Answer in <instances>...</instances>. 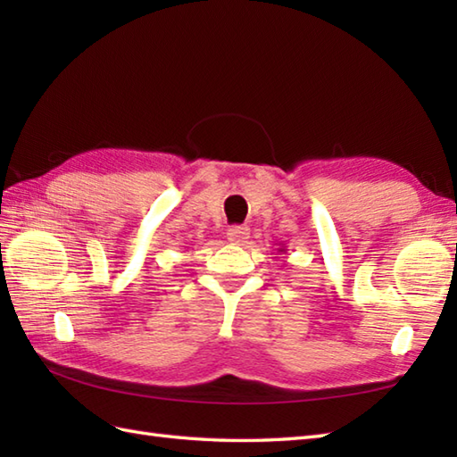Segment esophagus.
<instances>
[{
	"instance_id": "1",
	"label": "esophagus",
	"mask_w": 457,
	"mask_h": 457,
	"mask_svg": "<svg viewBox=\"0 0 457 457\" xmlns=\"http://www.w3.org/2000/svg\"><path fill=\"white\" fill-rule=\"evenodd\" d=\"M228 239L231 241V244H236V245L245 244V241L249 239V228H245V226L229 228L228 229Z\"/></svg>"
}]
</instances>
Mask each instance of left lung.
<instances>
[{"instance_id": "obj_1", "label": "left lung", "mask_w": 457, "mask_h": 457, "mask_svg": "<svg viewBox=\"0 0 457 457\" xmlns=\"http://www.w3.org/2000/svg\"><path fill=\"white\" fill-rule=\"evenodd\" d=\"M278 253H287V249L285 247H278Z\"/></svg>"}]
</instances>
